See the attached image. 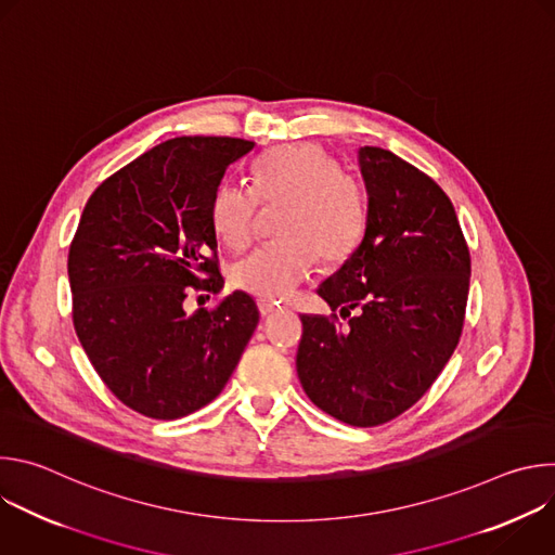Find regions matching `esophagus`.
<instances>
[{"label": "esophagus", "instance_id": "1", "mask_svg": "<svg viewBox=\"0 0 555 555\" xmlns=\"http://www.w3.org/2000/svg\"><path fill=\"white\" fill-rule=\"evenodd\" d=\"M259 311H261V315L266 319V315H272L274 311H279V305L272 302V300H259Z\"/></svg>", "mask_w": 555, "mask_h": 555}]
</instances>
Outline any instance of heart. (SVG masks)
Here are the masks:
<instances>
[{"label": "heart", "instance_id": "1", "mask_svg": "<svg viewBox=\"0 0 555 555\" xmlns=\"http://www.w3.org/2000/svg\"><path fill=\"white\" fill-rule=\"evenodd\" d=\"M259 199L285 202L281 212L283 242L268 244L232 270V283L263 300L287 298L319 266L347 259L366 230L362 186L338 171L334 157L311 142L281 144L268 151L253 171V186L221 182L212 195L210 219L219 240L246 248L257 225Z\"/></svg>", "mask_w": 555, "mask_h": 555}]
</instances>
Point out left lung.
Returning <instances> with one entry per match:
<instances>
[{"mask_svg":"<svg viewBox=\"0 0 555 555\" xmlns=\"http://www.w3.org/2000/svg\"><path fill=\"white\" fill-rule=\"evenodd\" d=\"M358 165L364 236L315 289L349 323L302 313L296 371L321 411L369 428L409 411L454 353L469 253L452 202L426 173L379 146H360Z\"/></svg>","mask_w":555,"mask_h":555,"instance_id":"left-lung-1","label":"left lung"}]
</instances>
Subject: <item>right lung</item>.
<instances>
[{
  "instance_id": "1",
  "label": "right lung",
  "mask_w": 555,
  "mask_h": 555,
  "mask_svg": "<svg viewBox=\"0 0 555 555\" xmlns=\"http://www.w3.org/2000/svg\"><path fill=\"white\" fill-rule=\"evenodd\" d=\"M242 138H173L135 157L88 199L67 257L72 319L116 398L151 420L210 404L253 338L259 309L232 292L184 311L193 289L223 287L210 204Z\"/></svg>"
}]
</instances>
